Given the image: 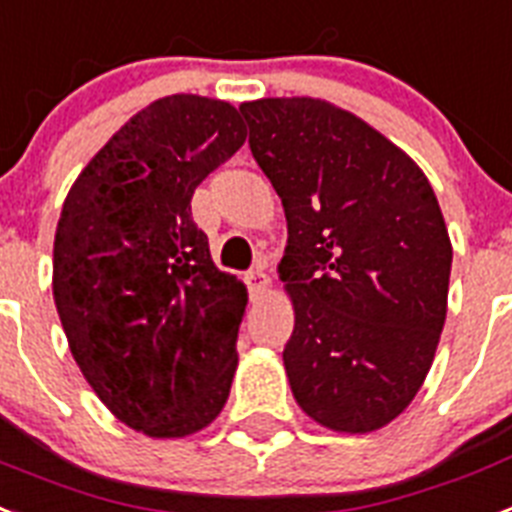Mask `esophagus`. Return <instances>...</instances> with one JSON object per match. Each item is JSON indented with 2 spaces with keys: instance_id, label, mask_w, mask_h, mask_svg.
Segmentation results:
<instances>
[{
  "instance_id": "esophagus-1",
  "label": "esophagus",
  "mask_w": 512,
  "mask_h": 512,
  "mask_svg": "<svg viewBox=\"0 0 512 512\" xmlns=\"http://www.w3.org/2000/svg\"><path fill=\"white\" fill-rule=\"evenodd\" d=\"M247 286H249V296H252L255 302H260V299H263V296L268 294V289H270L268 273H265L263 268L252 270V273L247 276Z\"/></svg>"
}]
</instances>
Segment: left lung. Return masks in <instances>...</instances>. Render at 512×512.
Here are the masks:
<instances>
[{
	"mask_svg": "<svg viewBox=\"0 0 512 512\" xmlns=\"http://www.w3.org/2000/svg\"><path fill=\"white\" fill-rule=\"evenodd\" d=\"M283 203L278 278L294 307L283 367L320 427L367 435L422 388L448 315L453 244L414 158L322 98L239 106Z\"/></svg>",
	"mask_w": 512,
	"mask_h": 512,
	"instance_id": "obj_1",
	"label": "left lung"
}]
</instances>
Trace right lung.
I'll use <instances>...</instances> for the list:
<instances>
[{
    "label": "right lung",
    "mask_w": 512,
    "mask_h": 512,
    "mask_svg": "<svg viewBox=\"0 0 512 512\" xmlns=\"http://www.w3.org/2000/svg\"><path fill=\"white\" fill-rule=\"evenodd\" d=\"M247 140L229 101L148 103L90 158L54 234V304L77 367L153 440L208 427L229 398L247 286L192 221L197 184Z\"/></svg>",
    "instance_id": "obj_1"
}]
</instances>
